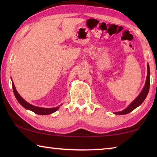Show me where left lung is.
Returning a JSON list of instances; mask_svg holds the SVG:
<instances>
[{
	"label": "left lung",
	"mask_w": 157,
	"mask_h": 157,
	"mask_svg": "<svg viewBox=\"0 0 157 157\" xmlns=\"http://www.w3.org/2000/svg\"><path fill=\"white\" fill-rule=\"evenodd\" d=\"M147 78H146L145 86L143 87L141 92H140V94L136 97V99L133 101L131 104H130L126 109H124V110L121 111H118V112H114L113 113L114 114H116V115H124V114L129 113V112H131V111H132L136 107H138L139 106L141 105L143 102V101L145 100V99L148 94L149 89H150V66H149L148 63L147 65Z\"/></svg>",
	"instance_id": "8db88e82"
}]
</instances>
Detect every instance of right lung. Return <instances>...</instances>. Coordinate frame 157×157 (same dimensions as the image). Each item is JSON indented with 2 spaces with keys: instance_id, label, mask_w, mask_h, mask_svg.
<instances>
[{
  "instance_id": "obj_1",
  "label": "right lung",
  "mask_w": 157,
  "mask_h": 157,
  "mask_svg": "<svg viewBox=\"0 0 157 157\" xmlns=\"http://www.w3.org/2000/svg\"><path fill=\"white\" fill-rule=\"evenodd\" d=\"M12 88H13V91H14V95L16 98H17V100H18V102H19L23 107L26 109L33 111L34 113L39 114V115H48V114L54 113L59 109V107L62 105H61L59 106H58V107H53V108H44V107H36V106H34L33 105L30 104V103H28V102H26V101L23 99V98L21 97L19 94H18L17 89L15 88V86L14 83H13V82H12Z\"/></svg>"
}]
</instances>
